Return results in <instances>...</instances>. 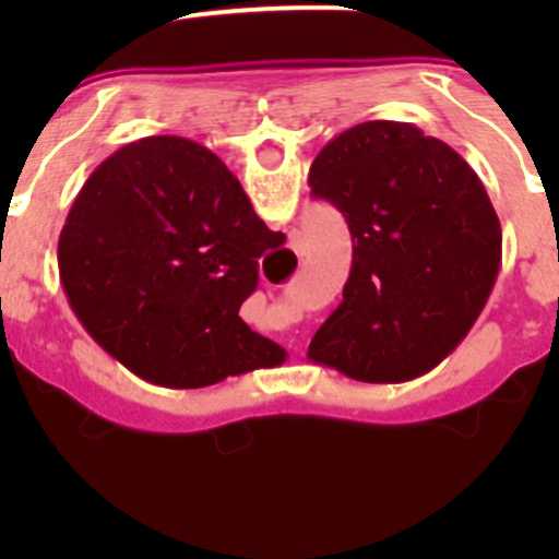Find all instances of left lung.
<instances>
[{
  "mask_svg": "<svg viewBox=\"0 0 559 559\" xmlns=\"http://www.w3.org/2000/svg\"><path fill=\"white\" fill-rule=\"evenodd\" d=\"M353 235L344 299L308 358L364 383L431 372L471 333L496 285L501 224L473 167L408 122L347 128L308 173Z\"/></svg>",
  "mask_w": 559,
  "mask_h": 559,
  "instance_id": "1",
  "label": "left lung"
}]
</instances>
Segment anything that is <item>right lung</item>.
Segmentation results:
<instances>
[{
    "label": "right lung",
    "mask_w": 559,
    "mask_h": 559,
    "mask_svg": "<svg viewBox=\"0 0 559 559\" xmlns=\"http://www.w3.org/2000/svg\"><path fill=\"white\" fill-rule=\"evenodd\" d=\"M283 240L215 153L185 136H145L81 187L58 269L106 353L151 383L201 389L285 360L240 319L257 260Z\"/></svg>",
    "instance_id": "1"
}]
</instances>
